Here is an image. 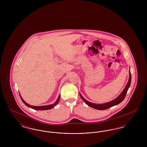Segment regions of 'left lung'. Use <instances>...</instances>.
<instances>
[{"instance_id":"obj_1","label":"left lung","mask_w":147,"mask_h":147,"mask_svg":"<svg viewBox=\"0 0 147 147\" xmlns=\"http://www.w3.org/2000/svg\"><path fill=\"white\" fill-rule=\"evenodd\" d=\"M131 83V72H130V69H129V80L128 82L127 83V84L126 85L125 89H123V90L121 93V94L119 95V96L117 98H116L115 99L111 101L108 102H106L104 104H94L88 101H87L86 100H85L82 95L80 94V96L81 98H82V100L84 101V102L88 105L89 106L91 107L92 108H94L95 109L98 110H106L107 109H109L110 107H111L113 106L118 105L119 103H121L125 98L126 96L127 92L128 91V88L130 86Z\"/></svg>"}]
</instances>
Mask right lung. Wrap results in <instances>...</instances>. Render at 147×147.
Returning <instances> with one entry per match:
<instances>
[{"instance_id":"add662e5","label":"right lung","mask_w":147,"mask_h":147,"mask_svg":"<svg viewBox=\"0 0 147 147\" xmlns=\"http://www.w3.org/2000/svg\"><path fill=\"white\" fill-rule=\"evenodd\" d=\"M20 96L21 98V100L22 101V102H24V104L25 105H26L28 107H30L32 109H34L36 110H49V109H51L52 108L54 107V106H55L56 105L58 104V102H59V98H60V95H59L58 98H57V101L56 102L53 104H51V105H46V106H31V105H30L28 104H27L23 99L22 98H21L20 95Z\"/></svg>"}]
</instances>
